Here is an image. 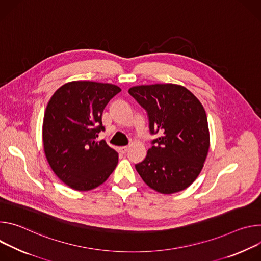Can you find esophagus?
Listing matches in <instances>:
<instances>
[{
    "instance_id": "1",
    "label": "esophagus",
    "mask_w": 261,
    "mask_h": 261,
    "mask_svg": "<svg viewBox=\"0 0 261 261\" xmlns=\"http://www.w3.org/2000/svg\"><path fill=\"white\" fill-rule=\"evenodd\" d=\"M128 149H129V146H122V147L119 148L121 153H126L128 151Z\"/></svg>"
}]
</instances>
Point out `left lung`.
Masks as SVG:
<instances>
[{
    "mask_svg": "<svg viewBox=\"0 0 261 261\" xmlns=\"http://www.w3.org/2000/svg\"><path fill=\"white\" fill-rule=\"evenodd\" d=\"M128 93L146 111L149 132L156 135L136 170L148 187L162 194L191 186L203 168L210 132L206 113L197 97L175 84L133 87Z\"/></svg>",
    "mask_w": 261,
    "mask_h": 261,
    "instance_id": "1",
    "label": "left lung"
}]
</instances>
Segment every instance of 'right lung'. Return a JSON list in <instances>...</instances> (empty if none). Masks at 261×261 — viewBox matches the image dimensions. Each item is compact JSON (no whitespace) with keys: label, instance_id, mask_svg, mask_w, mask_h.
Returning a JSON list of instances; mask_svg holds the SVG:
<instances>
[{"label":"right lung","instance_id":"obj_1","mask_svg":"<svg viewBox=\"0 0 261 261\" xmlns=\"http://www.w3.org/2000/svg\"><path fill=\"white\" fill-rule=\"evenodd\" d=\"M120 91L112 84L71 82L47 103L42 126L45 156L55 174L73 190L100 186L117 166L118 153L96 138L105 130L103 109Z\"/></svg>","mask_w":261,"mask_h":261}]
</instances>
